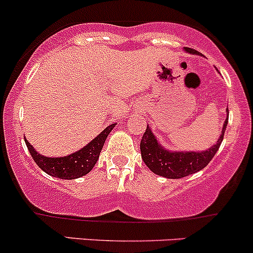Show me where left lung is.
Listing matches in <instances>:
<instances>
[{"label":"left lung","instance_id":"1","mask_svg":"<svg viewBox=\"0 0 253 253\" xmlns=\"http://www.w3.org/2000/svg\"><path fill=\"white\" fill-rule=\"evenodd\" d=\"M185 51L192 53V55H200V52L190 47H185ZM228 120L229 116H226L223 129L220 132V137L215 144L202 152H171V150L165 149L158 142L157 137L153 134L150 127L147 126L141 141L143 162L154 174L167 178H181L198 172L200 170L205 169L209 162L213 159L215 153L218 152L219 147L223 142Z\"/></svg>","mask_w":253,"mask_h":253}]
</instances>
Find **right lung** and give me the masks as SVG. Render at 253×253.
Listing matches in <instances>:
<instances>
[{
	"label": "right lung",
	"instance_id": "obj_1",
	"mask_svg": "<svg viewBox=\"0 0 253 253\" xmlns=\"http://www.w3.org/2000/svg\"><path fill=\"white\" fill-rule=\"evenodd\" d=\"M115 125L116 124H112L106 127L93 141L89 142L85 147L79 149L78 152L66 155V157H44V155L39 154L34 149V147L27 141V138H24V141L30 155H32L34 162L37 163V165L42 171L53 176V177H60L63 178V180H73V178H78L86 175L93 169L94 165L98 162L104 143L106 141V137L109 136Z\"/></svg>",
	"mask_w": 253,
	"mask_h": 253
}]
</instances>
